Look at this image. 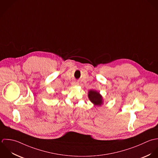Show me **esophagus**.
<instances>
[{"label":"esophagus","instance_id":"esophagus-1","mask_svg":"<svg viewBox=\"0 0 158 158\" xmlns=\"http://www.w3.org/2000/svg\"><path fill=\"white\" fill-rule=\"evenodd\" d=\"M72 85H73V86H77V85H78V83H77V82H75V81H73L72 83Z\"/></svg>","mask_w":158,"mask_h":158}]
</instances>
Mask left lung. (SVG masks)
I'll return each instance as SVG.
<instances>
[{"mask_svg":"<svg viewBox=\"0 0 158 158\" xmlns=\"http://www.w3.org/2000/svg\"><path fill=\"white\" fill-rule=\"evenodd\" d=\"M88 97L89 100L96 105H100L102 104V96L100 95L99 93L96 91L91 90L88 93Z\"/></svg>","mask_w":158,"mask_h":158,"instance_id":"obj_1","label":"left lung"}]
</instances>
